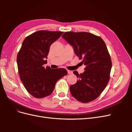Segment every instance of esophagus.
I'll use <instances>...</instances> for the list:
<instances>
[{
  "mask_svg": "<svg viewBox=\"0 0 132 132\" xmlns=\"http://www.w3.org/2000/svg\"><path fill=\"white\" fill-rule=\"evenodd\" d=\"M67 71H68V74H72V73H73V71H71V70H67Z\"/></svg>",
  "mask_w": 132,
  "mask_h": 132,
  "instance_id": "esophagus-1",
  "label": "esophagus"
}]
</instances>
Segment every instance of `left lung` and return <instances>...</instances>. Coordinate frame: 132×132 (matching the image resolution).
<instances>
[{"mask_svg":"<svg viewBox=\"0 0 132 132\" xmlns=\"http://www.w3.org/2000/svg\"><path fill=\"white\" fill-rule=\"evenodd\" d=\"M62 37L73 47L75 54L82 60L81 63L86 66L82 73L73 72L79 80L70 86L71 95L83 103L94 100L110 80L112 62L105 42L100 37L86 32H66Z\"/></svg>","mask_w":132,"mask_h":132,"instance_id":"8db88e82","label":"left lung"}]
</instances>
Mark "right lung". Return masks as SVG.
I'll return each mask as SVG.
<instances>
[{"label":"right lung","mask_w":132,"mask_h":132,"mask_svg":"<svg viewBox=\"0 0 132 132\" xmlns=\"http://www.w3.org/2000/svg\"><path fill=\"white\" fill-rule=\"evenodd\" d=\"M63 32L38 31L23 40L17 56L20 77L25 89L36 98H43L51 95L57 81L67 75L64 68L52 69L45 67L51 45Z\"/></svg>","instance_id":"1"}]
</instances>
